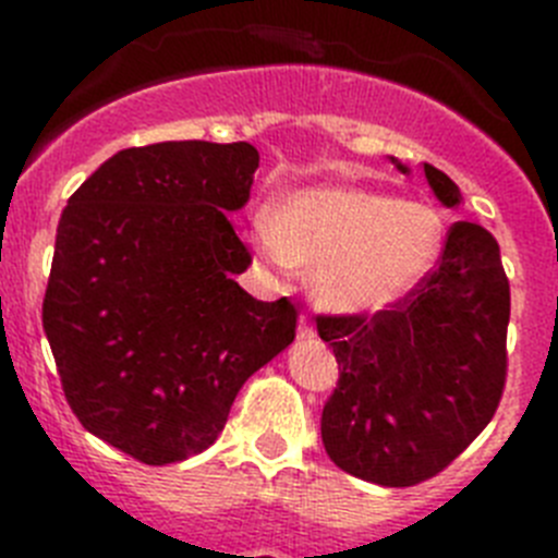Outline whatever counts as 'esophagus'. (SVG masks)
Wrapping results in <instances>:
<instances>
[{
  "label": "esophagus",
  "mask_w": 558,
  "mask_h": 558,
  "mask_svg": "<svg viewBox=\"0 0 558 558\" xmlns=\"http://www.w3.org/2000/svg\"><path fill=\"white\" fill-rule=\"evenodd\" d=\"M295 338L299 340H315V327L307 318H299V329H295Z\"/></svg>",
  "instance_id": "esophagus-1"
}]
</instances>
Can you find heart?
Wrapping results in <instances>:
<instances>
[{
    "label": "heart",
    "instance_id": "obj_1",
    "mask_svg": "<svg viewBox=\"0 0 558 558\" xmlns=\"http://www.w3.org/2000/svg\"><path fill=\"white\" fill-rule=\"evenodd\" d=\"M254 245L279 268L315 270L313 295L338 315L391 310L422 284L445 245V220L422 201L363 186H310L259 215Z\"/></svg>",
    "mask_w": 558,
    "mask_h": 558
}]
</instances>
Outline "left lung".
Segmentation results:
<instances>
[{"label": "left lung", "mask_w": 558, "mask_h": 558, "mask_svg": "<svg viewBox=\"0 0 558 558\" xmlns=\"http://www.w3.org/2000/svg\"><path fill=\"white\" fill-rule=\"evenodd\" d=\"M391 165L411 172L393 156ZM425 179L447 209L463 201L433 165ZM509 313L500 245L458 220L438 268L393 310L318 318L340 366L322 416L335 466L379 486H413L456 461L500 402Z\"/></svg>", "instance_id": "1"}]
</instances>
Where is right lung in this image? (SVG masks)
I'll list each match as a JSON object with an SVG mask.
<instances>
[{
	"instance_id": "1",
	"label": "right lung",
	"mask_w": 558,
	"mask_h": 558,
	"mask_svg": "<svg viewBox=\"0 0 558 558\" xmlns=\"http://www.w3.org/2000/svg\"><path fill=\"white\" fill-rule=\"evenodd\" d=\"M248 142H159L113 153L69 198L44 332L88 433L150 466L220 436L245 379L295 338L288 299L234 282L251 256L229 223L248 204Z\"/></svg>"
}]
</instances>
